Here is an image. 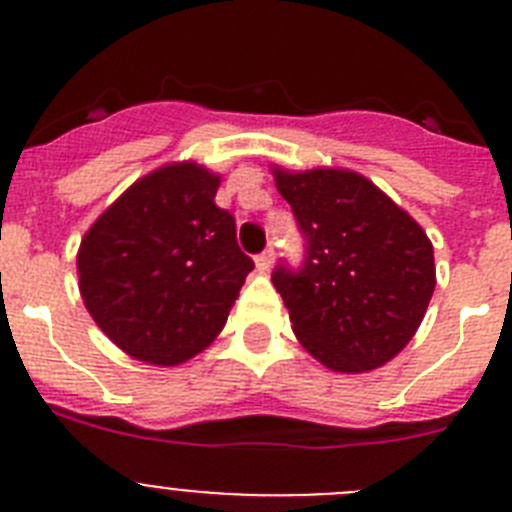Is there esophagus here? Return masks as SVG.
<instances>
[{"label": "esophagus", "instance_id": "obj_1", "mask_svg": "<svg viewBox=\"0 0 512 512\" xmlns=\"http://www.w3.org/2000/svg\"><path fill=\"white\" fill-rule=\"evenodd\" d=\"M274 256H277V253H274V248H266V251H261L259 256H256V269L259 271H269L271 269V264H274Z\"/></svg>", "mask_w": 512, "mask_h": 512}]
</instances>
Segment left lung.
Wrapping results in <instances>:
<instances>
[{"label":"left lung","mask_w":512,"mask_h":512,"mask_svg":"<svg viewBox=\"0 0 512 512\" xmlns=\"http://www.w3.org/2000/svg\"><path fill=\"white\" fill-rule=\"evenodd\" d=\"M274 176L305 238L300 266L271 271L295 336L333 372L387 364L415 336L436 287L428 235L354 171Z\"/></svg>","instance_id":"1"}]
</instances>
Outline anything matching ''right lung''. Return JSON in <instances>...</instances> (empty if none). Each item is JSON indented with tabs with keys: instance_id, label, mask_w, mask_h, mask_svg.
I'll return each mask as SVG.
<instances>
[{
	"instance_id": "1",
	"label": "right lung",
	"mask_w": 512,
	"mask_h": 512,
	"mask_svg": "<svg viewBox=\"0 0 512 512\" xmlns=\"http://www.w3.org/2000/svg\"><path fill=\"white\" fill-rule=\"evenodd\" d=\"M217 179L171 164L135 182L79 248V289L112 343L156 366L210 346L253 269L235 217L215 205Z\"/></svg>"
}]
</instances>
